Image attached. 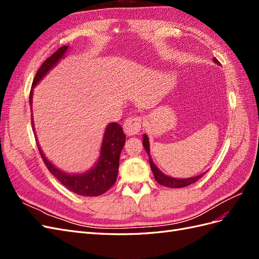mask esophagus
<instances>
[{
	"instance_id": "1",
	"label": "esophagus",
	"mask_w": 259,
	"mask_h": 259,
	"mask_svg": "<svg viewBox=\"0 0 259 259\" xmlns=\"http://www.w3.org/2000/svg\"><path fill=\"white\" fill-rule=\"evenodd\" d=\"M140 125H142V120L138 116H132L126 119V121L123 124V130L124 133L127 136L136 135L137 133L140 131Z\"/></svg>"
}]
</instances>
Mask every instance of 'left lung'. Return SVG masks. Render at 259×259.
Here are the masks:
<instances>
[{
    "instance_id": "obj_1",
    "label": "left lung",
    "mask_w": 259,
    "mask_h": 259,
    "mask_svg": "<svg viewBox=\"0 0 259 259\" xmlns=\"http://www.w3.org/2000/svg\"><path fill=\"white\" fill-rule=\"evenodd\" d=\"M213 61L215 62V64L219 65V62L216 58H213ZM143 145L146 149V151L148 153V156H149V163H150V167H151V170L152 173L154 175V178L156 182H158L160 185L162 186H165V187H169V188H183V187H187L189 186L195 182H198V180L204 175L206 171H204L203 174H200L198 176L195 177H190V178H175V177H170V176H167L163 173V171H161L158 166L155 165V164L153 163L152 159H151V155H150V144H149V138L146 134L143 135Z\"/></svg>"
}]
</instances>
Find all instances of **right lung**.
<instances>
[{
	"label": "right lung",
	"mask_w": 259,
	"mask_h": 259,
	"mask_svg": "<svg viewBox=\"0 0 259 259\" xmlns=\"http://www.w3.org/2000/svg\"><path fill=\"white\" fill-rule=\"evenodd\" d=\"M68 50V45L61 46V48L55 52L51 57L46 59L43 62V65L40 67V69L37 70L32 83V90L30 92L29 101L31 107H32L33 89L61 59L65 58ZM32 127L34 131L33 124ZM124 144L125 135L121 125L114 122L109 123L105 130L103 143H101L100 147V154L96 164L91 169L79 174H69L55 166L54 164L46 158L40 145L37 144V146L38 151H40L42 159L45 163V165L48 166L49 170L62 185L68 188L70 191H72L79 195H83V197H98V195L105 193L108 189H110L115 183L117 171H119L120 154L124 147Z\"/></svg>",
	"instance_id": "add662e5"
}]
</instances>
